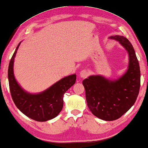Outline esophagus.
<instances>
[{"mask_svg": "<svg viewBox=\"0 0 148 148\" xmlns=\"http://www.w3.org/2000/svg\"><path fill=\"white\" fill-rule=\"evenodd\" d=\"M88 76V72L86 70H83L80 72V77L83 78H86Z\"/></svg>", "mask_w": 148, "mask_h": 148, "instance_id": "1", "label": "esophagus"}]
</instances>
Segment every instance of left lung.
<instances>
[{"label": "left lung", "mask_w": 148, "mask_h": 148, "mask_svg": "<svg viewBox=\"0 0 148 148\" xmlns=\"http://www.w3.org/2000/svg\"><path fill=\"white\" fill-rule=\"evenodd\" d=\"M110 38L118 41L128 51L127 72L116 81L92 75L82 82L88 108L97 118L106 121L120 118L131 108L137 100L141 84L139 62L132 44L123 36Z\"/></svg>", "instance_id": "left-lung-1"}]
</instances>
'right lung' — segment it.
Wrapping results in <instances>:
<instances>
[{
  "mask_svg": "<svg viewBox=\"0 0 148 148\" xmlns=\"http://www.w3.org/2000/svg\"><path fill=\"white\" fill-rule=\"evenodd\" d=\"M20 43L11 57L8 69L9 84L11 97L23 114L38 122H45L58 115L63 107V96L76 81L75 75L67 76L43 92L31 95L18 85L13 75V62Z\"/></svg>",
  "mask_w": 148,
  "mask_h": 148,
  "instance_id": "right-lung-1",
  "label": "right lung"
}]
</instances>
